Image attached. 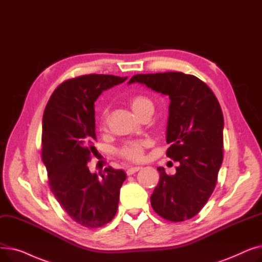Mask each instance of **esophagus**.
Returning a JSON list of instances; mask_svg holds the SVG:
<instances>
[{
  "mask_svg": "<svg viewBox=\"0 0 262 262\" xmlns=\"http://www.w3.org/2000/svg\"><path fill=\"white\" fill-rule=\"evenodd\" d=\"M140 169H141L140 167H132V168L127 169L126 174H127V175H133V174H135L136 172H138Z\"/></svg>",
  "mask_w": 262,
  "mask_h": 262,
  "instance_id": "34e87169",
  "label": "esophagus"
}]
</instances>
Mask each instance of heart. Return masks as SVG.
I'll use <instances>...</instances> for the list:
<instances>
[{"instance_id":"obj_1","label":"heart","mask_w":262,"mask_h":262,"mask_svg":"<svg viewBox=\"0 0 262 262\" xmlns=\"http://www.w3.org/2000/svg\"><path fill=\"white\" fill-rule=\"evenodd\" d=\"M128 105L133 109V112L142 118L147 114H153L154 103L146 95L136 94L128 99ZM107 123V110H104L100 117V126L101 128L106 127ZM147 146L145 140H132L124 143L119 149L118 154L126 160L129 161H140L144 156V149Z\"/></svg>"}]
</instances>
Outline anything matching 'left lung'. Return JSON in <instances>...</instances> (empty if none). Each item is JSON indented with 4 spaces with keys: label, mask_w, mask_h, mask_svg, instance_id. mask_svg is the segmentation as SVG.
Instances as JSON below:
<instances>
[{
    "label": "left lung",
    "mask_w": 262,
    "mask_h": 262,
    "mask_svg": "<svg viewBox=\"0 0 262 262\" xmlns=\"http://www.w3.org/2000/svg\"><path fill=\"white\" fill-rule=\"evenodd\" d=\"M140 82L170 99L167 156L180 162L174 175L162 167L150 195L156 213L172 222L196 215L214 190L223 161L224 119L211 89L194 75L183 72L134 75Z\"/></svg>",
    "instance_id": "1"
}]
</instances>
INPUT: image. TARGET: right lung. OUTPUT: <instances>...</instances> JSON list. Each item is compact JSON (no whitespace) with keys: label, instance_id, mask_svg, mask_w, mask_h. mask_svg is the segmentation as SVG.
Here are the masks:
<instances>
[{"label":"right lung","instance_id":"1","mask_svg":"<svg viewBox=\"0 0 262 262\" xmlns=\"http://www.w3.org/2000/svg\"><path fill=\"white\" fill-rule=\"evenodd\" d=\"M127 77L89 74L59 85L46 106L42 119V161L53 194L81 226L101 227L117 213L123 170L108 167L91 173L88 161L98 153L94 141V102L104 90Z\"/></svg>","mask_w":262,"mask_h":262}]
</instances>
